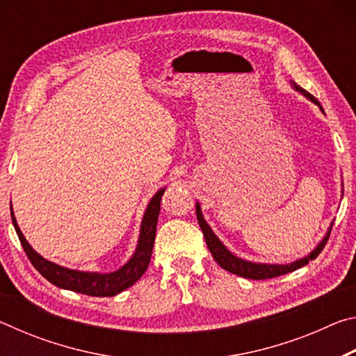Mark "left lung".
I'll list each match as a JSON object with an SVG mask.
<instances>
[{
	"label": "left lung",
	"mask_w": 356,
	"mask_h": 356,
	"mask_svg": "<svg viewBox=\"0 0 356 356\" xmlns=\"http://www.w3.org/2000/svg\"><path fill=\"white\" fill-rule=\"evenodd\" d=\"M291 83H292L295 91L301 92L305 95V97H308L311 102H314L316 105L321 106V104H318L314 95H311L308 91H305L303 88H300L297 83H293V81H291ZM321 110H322V106H321ZM196 216H197V222H200V226L202 229L204 238H206L207 248L210 250V252H212V256L216 261V264H218L221 268L227 270V272H231L234 275H238V276H243V278H248V280L275 278V276L286 275L289 272H293V270L303 267V265H306V264H309V261H312V259H316L318 254H321V251L323 250V246L327 245L328 238H330L331 227H333V222H331V226L328 227V231H327V234H325V237L321 240V243H318L316 248L312 250L306 257H301V259H298V261L291 262V264H257V262L245 261V259L232 254V252L229 251L226 246L220 242V238L215 236L212 229H210V226L207 225V221L204 220L200 202H196Z\"/></svg>",
	"instance_id": "8db88e82"
}]
</instances>
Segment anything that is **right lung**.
<instances>
[{
    "instance_id": "1",
    "label": "right lung",
    "mask_w": 356,
    "mask_h": 356,
    "mask_svg": "<svg viewBox=\"0 0 356 356\" xmlns=\"http://www.w3.org/2000/svg\"><path fill=\"white\" fill-rule=\"evenodd\" d=\"M163 193L165 188L156 191L155 196L147 204V209L146 212H144L141 221L140 238H138V245L134 256L129 259L127 264H124L119 270L111 273L80 272V270L65 268L61 267V265L47 261V259L38 254V252L33 250V246L26 242L25 236H23L19 225H17L12 206L10 216L17 231V236L20 238V243L23 246V250H25L28 259L34 265V268L38 270L45 280L50 281L51 284H55L56 287L67 289V291H74L84 295H91V297H113V295L134 286L149 267L150 256H152L154 250L156 221H159L160 213V202Z\"/></svg>"
}]
</instances>
